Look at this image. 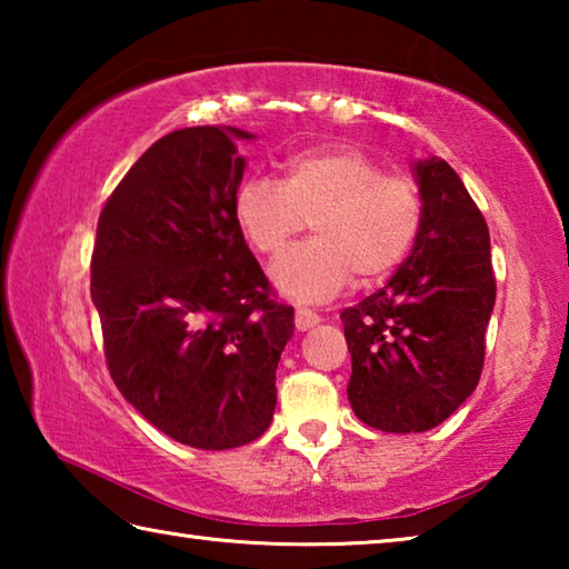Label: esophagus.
Returning a JSON list of instances; mask_svg holds the SVG:
<instances>
[{
  "label": "esophagus",
  "instance_id": "esophagus-1",
  "mask_svg": "<svg viewBox=\"0 0 569 569\" xmlns=\"http://www.w3.org/2000/svg\"><path fill=\"white\" fill-rule=\"evenodd\" d=\"M316 323H321V316H316L313 311H308V308H298V311H296V329L298 331L313 329Z\"/></svg>",
  "mask_w": 569,
  "mask_h": 569
}]
</instances>
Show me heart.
Instances as JSON below:
<instances>
[{"label":"heart","instance_id":"heart-1","mask_svg":"<svg viewBox=\"0 0 569 569\" xmlns=\"http://www.w3.org/2000/svg\"><path fill=\"white\" fill-rule=\"evenodd\" d=\"M233 218L256 253L276 258L311 220L313 240L273 266L278 291L326 301L373 286L403 263L421 230V190L356 148H313L283 162V180L250 176L233 198Z\"/></svg>","mask_w":569,"mask_h":569}]
</instances>
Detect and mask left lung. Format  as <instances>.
Here are the masks:
<instances>
[{
    "instance_id": "1",
    "label": "left lung",
    "mask_w": 569,
    "mask_h": 569,
    "mask_svg": "<svg viewBox=\"0 0 569 569\" xmlns=\"http://www.w3.org/2000/svg\"><path fill=\"white\" fill-rule=\"evenodd\" d=\"M421 230L389 283L343 308L351 409L373 429H435L477 389L497 283L489 228L465 182L439 158L419 160Z\"/></svg>"
}]
</instances>
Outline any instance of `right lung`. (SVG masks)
Wrapping results in <instances>:
<instances>
[{
  "mask_svg": "<svg viewBox=\"0 0 569 569\" xmlns=\"http://www.w3.org/2000/svg\"><path fill=\"white\" fill-rule=\"evenodd\" d=\"M238 128H182L142 152L104 203L92 303L114 387L152 427L233 449L271 427L276 369L293 336L233 218Z\"/></svg>",
  "mask_w": 569,
  "mask_h": 569,
  "instance_id": "obj_1",
  "label": "right lung"
}]
</instances>
